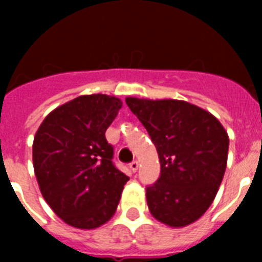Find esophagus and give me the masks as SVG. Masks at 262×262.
Instances as JSON below:
<instances>
[{"label":"esophagus","mask_w":262,"mask_h":262,"mask_svg":"<svg viewBox=\"0 0 262 262\" xmlns=\"http://www.w3.org/2000/svg\"><path fill=\"white\" fill-rule=\"evenodd\" d=\"M129 167H130L132 171L136 172V171H137V170H139V162H137V160H133V162H132V163L129 164Z\"/></svg>","instance_id":"obj_1"}]
</instances>
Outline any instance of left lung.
Instances as JSON below:
<instances>
[{"label":"left lung","mask_w":262,"mask_h":262,"mask_svg":"<svg viewBox=\"0 0 262 262\" xmlns=\"http://www.w3.org/2000/svg\"><path fill=\"white\" fill-rule=\"evenodd\" d=\"M160 160V177L147 187L149 212L178 228L207 212L227 166L228 135L211 113L183 100L126 98Z\"/></svg>","instance_id":"obj_1"}]
</instances>
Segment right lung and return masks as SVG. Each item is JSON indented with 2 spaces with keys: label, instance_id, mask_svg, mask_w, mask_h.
Here are the masks:
<instances>
[{
  "label": "right lung",
  "instance_id": "obj_1",
  "mask_svg": "<svg viewBox=\"0 0 262 262\" xmlns=\"http://www.w3.org/2000/svg\"><path fill=\"white\" fill-rule=\"evenodd\" d=\"M122 107L108 95H83L53 110L32 144L34 170L43 199L72 227H100L117 211L129 177L113 163L107 127Z\"/></svg>",
  "mask_w": 262,
  "mask_h": 262
}]
</instances>
